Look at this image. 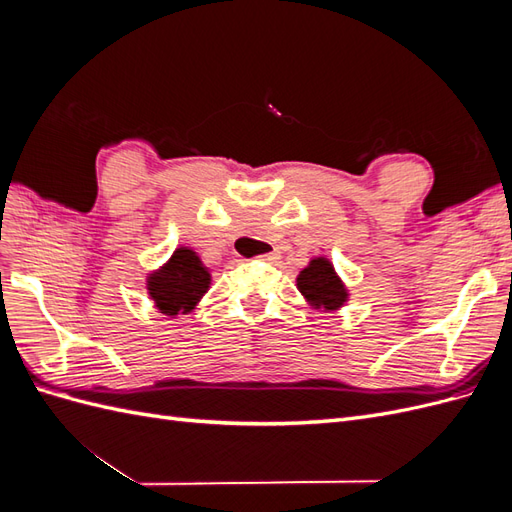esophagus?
<instances>
[{"mask_svg":"<svg viewBox=\"0 0 512 512\" xmlns=\"http://www.w3.org/2000/svg\"><path fill=\"white\" fill-rule=\"evenodd\" d=\"M277 258H280V252H277V250L267 252V254H260V256H258V260H262V262H275Z\"/></svg>","mask_w":512,"mask_h":512,"instance_id":"esophagus-1","label":"esophagus"}]
</instances>
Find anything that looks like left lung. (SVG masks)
<instances>
[{
  "mask_svg": "<svg viewBox=\"0 0 512 512\" xmlns=\"http://www.w3.org/2000/svg\"><path fill=\"white\" fill-rule=\"evenodd\" d=\"M297 290L305 303L318 312H337L350 299L348 286L327 256H314L309 265L299 271Z\"/></svg>",
  "mask_w": 512,
  "mask_h": 512,
  "instance_id": "1",
  "label": "left lung"
}]
</instances>
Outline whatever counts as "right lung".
I'll use <instances>...</instances> for the list:
<instances>
[{
    "mask_svg": "<svg viewBox=\"0 0 512 512\" xmlns=\"http://www.w3.org/2000/svg\"><path fill=\"white\" fill-rule=\"evenodd\" d=\"M145 288L158 312L175 318L188 314L205 297L211 286V271L192 247H177L170 258L145 280Z\"/></svg>",
    "mask_w": 512,
    "mask_h": 512,
    "instance_id": "1",
    "label": "right lung"
}]
</instances>
